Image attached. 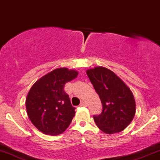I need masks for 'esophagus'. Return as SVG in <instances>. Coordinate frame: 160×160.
<instances>
[{
    "label": "esophagus",
    "instance_id": "obj_1",
    "mask_svg": "<svg viewBox=\"0 0 160 160\" xmlns=\"http://www.w3.org/2000/svg\"><path fill=\"white\" fill-rule=\"evenodd\" d=\"M80 107H87L88 106V104H87V103H86V101H82L81 103H80Z\"/></svg>",
    "mask_w": 160,
    "mask_h": 160
}]
</instances>
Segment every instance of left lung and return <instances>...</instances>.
I'll return each mask as SVG.
<instances>
[{
  "label": "left lung",
  "mask_w": 160,
  "mask_h": 160,
  "mask_svg": "<svg viewBox=\"0 0 160 160\" xmlns=\"http://www.w3.org/2000/svg\"><path fill=\"white\" fill-rule=\"evenodd\" d=\"M86 74L103 106L101 114L93 116L95 124L107 134L124 130L132 122L136 112L132 92L109 69L95 67L86 71Z\"/></svg>",
  "instance_id": "8db88e82"
}]
</instances>
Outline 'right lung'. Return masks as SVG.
Listing matches in <instances>:
<instances>
[{"instance_id": "1", "label": "right lung", "mask_w": 160, "mask_h": 160, "mask_svg": "<svg viewBox=\"0 0 160 160\" xmlns=\"http://www.w3.org/2000/svg\"><path fill=\"white\" fill-rule=\"evenodd\" d=\"M78 72L57 68L38 80L26 98V109L32 124L44 134L57 136L68 128L75 115L64 87Z\"/></svg>"}]
</instances>
